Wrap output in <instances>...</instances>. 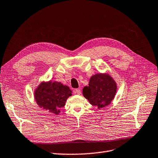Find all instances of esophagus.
Masks as SVG:
<instances>
[{
    "instance_id": "obj_1",
    "label": "esophagus",
    "mask_w": 158,
    "mask_h": 158,
    "mask_svg": "<svg viewBox=\"0 0 158 158\" xmlns=\"http://www.w3.org/2000/svg\"><path fill=\"white\" fill-rule=\"evenodd\" d=\"M74 93L78 94V95H80V94H81V91H80V89H76L74 90Z\"/></svg>"
}]
</instances>
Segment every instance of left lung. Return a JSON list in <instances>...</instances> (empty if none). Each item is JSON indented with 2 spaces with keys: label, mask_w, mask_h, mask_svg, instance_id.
I'll list each match as a JSON object with an SVG mask.
<instances>
[{
  "label": "left lung",
  "mask_w": 158,
  "mask_h": 158,
  "mask_svg": "<svg viewBox=\"0 0 158 158\" xmlns=\"http://www.w3.org/2000/svg\"><path fill=\"white\" fill-rule=\"evenodd\" d=\"M116 91V83L110 76L100 73L92 76L89 85L84 87L82 93L90 104L102 108L111 103Z\"/></svg>",
  "instance_id": "obj_1"
}]
</instances>
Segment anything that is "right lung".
<instances>
[{
  "label": "right lung",
  "mask_w": 158,
  "mask_h": 158,
  "mask_svg": "<svg viewBox=\"0 0 158 158\" xmlns=\"http://www.w3.org/2000/svg\"><path fill=\"white\" fill-rule=\"evenodd\" d=\"M71 95L72 91L69 87L57 81L42 82L35 91L37 105L56 115L60 112V108L65 105L68 97Z\"/></svg>",
  "instance_id": "add662e5"
}]
</instances>
